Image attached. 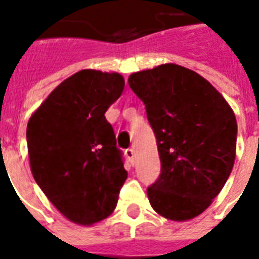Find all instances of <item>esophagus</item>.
I'll return each mask as SVG.
<instances>
[{"mask_svg":"<svg viewBox=\"0 0 259 259\" xmlns=\"http://www.w3.org/2000/svg\"><path fill=\"white\" fill-rule=\"evenodd\" d=\"M125 156H127L128 162L134 164V162H135V151H134V148H128V150H125Z\"/></svg>","mask_w":259,"mask_h":259,"instance_id":"1","label":"esophagus"}]
</instances>
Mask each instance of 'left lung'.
<instances>
[{"mask_svg":"<svg viewBox=\"0 0 259 259\" xmlns=\"http://www.w3.org/2000/svg\"><path fill=\"white\" fill-rule=\"evenodd\" d=\"M128 84L146 105L162 165L147 190L151 206L169 221L195 218L212 203L234 165V111L206 78L177 64L135 72Z\"/></svg>","mask_w":259,"mask_h":259,"instance_id":"1","label":"left lung"}]
</instances>
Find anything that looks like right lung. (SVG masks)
<instances>
[{"label":"right lung","instance_id":"add662e5","mask_svg":"<svg viewBox=\"0 0 259 259\" xmlns=\"http://www.w3.org/2000/svg\"><path fill=\"white\" fill-rule=\"evenodd\" d=\"M120 73L82 69L65 78L26 127L34 181L61 214L91 226L112 214L127 179L104 113L121 95Z\"/></svg>","mask_w":259,"mask_h":259}]
</instances>
